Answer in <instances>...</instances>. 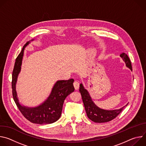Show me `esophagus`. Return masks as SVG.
<instances>
[{
  "instance_id": "esophagus-1",
  "label": "esophagus",
  "mask_w": 146,
  "mask_h": 146,
  "mask_svg": "<svg viewBox=\"0 0 146 146\" xmlns=\"http://www.w3.org/2000/svg\"><path fill=\"white\" fill-rule=\"evenodd\" d=\"M73 86L76 90H77L79 88V83L77 81H74L73 82Z\"/></svg>"
}]
</instances>
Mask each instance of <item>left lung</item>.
<instances>
[{
  "label": "left lung",
  "instance_id": "1",
  "mask_svg": "<svg viewBox=\"0 0 146 146\" xmlns=\"http://www.w3.org/2000/svg\"><path fill=\"white\" fill-rule=\"evenodd\" d=\"M120 56L125 62L127 66L132 70L131 62L127 54L122 52L120 54ZM79 91L81 95L83 103H84L87 115L91 121L95 122L102 123L110 121L117 117L125 108L124 106L118 110H106L101 109L97 107L94 103L88 91L83 87L82 84L80 85Z\"/></svg>",
  "mask_w": 146,
  "mask_h": 146
}]
</instances>
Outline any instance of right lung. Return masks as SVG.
<instances>
[{
  "label": "right lung",
  "mask_w": 146,
  "mask_h": 146,
  "mask_svg": "<svg viewBox=\"0 0 146 146\" xmlns=\"http://www.w3.org/2000/svg\"><path fill=\"white\" fill-rule=\"evenodd\" d=\"M29 44L27 42L23 47L21 52L16 58L12 74V94L14 100L20 112L30 122L37 124H48L56 121L60 117L62 107L66 96L74 91L73 82L74 80L58 81L54 85L50 96L42 105L35 108H28L22 106L17 98L15 83L17 76L21 70L22 59L25 47Z\"/></svg>",
  "instance_id": "obj_1"
}]
</instances>
